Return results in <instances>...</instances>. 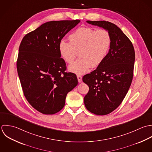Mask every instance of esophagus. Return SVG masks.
<instances>
[{"instance_id":"esophagus-1","label":"esophagus","mask_w":152,"mask_h":152,"mask_svg":"<svg viewBox=\"0 0 152 152\" xmlns=\"http://www.w3.org/2000/svg\"><path fill=\"white\" fill-rule=\"evenodd\" d=\"M77 77L78 82L79 83H81L82 82V77L80 75H77Z\"/></svg>"}]
</instances>
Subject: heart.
Instances as JSON below:
<instances>
[{
    "label": "heart",
    "instance_id": "obj_1",
    "mask_svg": "<svg viewBox=\"0 0 152 152\" xmlns=\"http://www.w3.org/2000/svg\"><path fill=\"white\" fill-rule=\"evenodd\" d=\"M69 42L61 40L59 43L61 58L72 63L79 51L80 58L70 65L69 70L76 74L86 73L92 66L100 65L106 58L112 46V37L105 29H95L91 27H80L69 36Z\"/></svg>",
    "mask_w": 152,
    "mask_h": 152
}]
</instances>
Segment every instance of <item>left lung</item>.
<instances>
[{"mask_svg": "<svg viewBox=\"0 0 152 152\" xmlns=\"http://www.w3.org/2000/svg\"><path fill=\"white\" fill-rule=\"evenodd\" d=\"M108 31L112 46L103 61L83 82L89 88L84 97L86 109L97 115H107L115 110L126 96L131 85L135 53L130 39L116 25L106 21H86Z\"/></svg>", "mask_w": 152, "mask_h": 152, "instance_id": "left-lung-1", "label": "left lung"}]
</instances>
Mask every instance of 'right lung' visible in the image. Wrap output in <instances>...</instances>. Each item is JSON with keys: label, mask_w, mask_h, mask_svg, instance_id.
Wrapping results in <instances>:
<instances>
[{"label": "right lung", "mask_w": 152, "mask_h": 152, "mask_svg": "<svg viewBox=\"0 0 152 152\" xmlns=\"http://www.w3.org/2000/svg\"><path fill=\"white\" fill-rule=\"evenodd\" d=\"M80 22H46L26 34L20 43L16 64L22 90L31 106L43 114L61 110L67 94L78 84L75 73L65 72L58 46Z\"/></svg>", "instance_id": "1"}]
</instances>
